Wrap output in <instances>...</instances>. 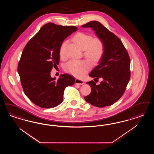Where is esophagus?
<instances>
[{
    "instance_id": "obj_1",
    "label": "esophagus",
    "mask_w": 154,
    "mask_h": 154,
    "mask_svg": "<svg viewBox=\"0 0 154 154\" xmlns=\"http://www.w3.org/2000/svg\"><path fill=\"white\" fill-rule=\"evenodd\" d=\"M75 83L77 84H79L80 85H82L84 84V82L82 80H79V79H75Z\"/></svg>"
}]
</instances>
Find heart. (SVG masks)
I'll use <instances>...</instances> for the list:
<instances>
[{
	"instance_id": "obj_1",
	"label": "heart",
	"mask_w": 154,
	"mask_h": 154,
	"mask_svg": "<svg viewBox=\"0 0 154 154\" xmlns=\"http://www.w3.org/2000/svg\"><path fill=\"white\" fill-rule=\"evenodd\" d=\"M72 40L80 49L84 51V54L92 63H96L101 59L105 51L104 43L99 38H94L86 33L79 32L72 38ZM66 42L61 46L60 53L63 55V49ZM89 69V62L85 60H70L66 64L65 70L77 77H81Z\"/></svg>"
}]
</instances>
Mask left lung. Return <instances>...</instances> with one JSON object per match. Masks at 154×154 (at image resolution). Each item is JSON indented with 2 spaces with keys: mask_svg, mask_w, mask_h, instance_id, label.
I'll use <instances>...</instances> for the list:
<instances>
[{
  "mask_svg": "<svg viewBox=\"0 0 154 154\" xmlns=\"http://www.w3.org/2000/svg\"><path fill=\"white\" fill-rule=\"evenodd\" d=\"M81 27H90L104 43V55L89 73L95 80L103 79L99 85L93 80L87 84L92 91L84 97L97 107L109 106L121 98L130 79V59L122 42L98 21H91Z\"/></svg>",
  "mask_w": 154,
  "mask_h": 154,
  "instance_id": "left-lung-1",
  "label": "left lung"
}]
</instances>
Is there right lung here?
I'll return each mask as SVG.
<instances>
[{"instance_id":"obj_1","label":"right lung","mask_w":154,"mask_h":154,"mask_svg":"<svg viewBox=\"0 0 154 154\" xmlns=\"http://www.w3.org/2000/svg\"><path fill=\"white\" fill-rule=\"evenodd\" d=\"M75 26L48 23L28 42L18 66L25 94L35 104L51 108L60 104L66 87L73 85L75 79L61 74L58 80L52 78V68L59 64L60 49L67 37L77 30Z\"/></svg>"}]
</instances>
